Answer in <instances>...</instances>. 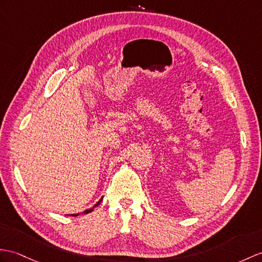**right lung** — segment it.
<instances>
[{
  "label": "right lung",
  "mask_w": 262,
  "mask_h": 262,
  "mask_svg": "<svg viewBox=\"0 0 262 262\" xmlns=\"http://www.w3.org/2000/svg\"><path fill=\"white\" fill-rule=\"evenodd\" d=\"M101 201H102V199H100V200L98 201V202H97V203H96V204H95V205H94V206H93V208H91V209H88V210H86V211H83V214H87V213H90V212H91V211H94V209L96 208V206H98V205H99V203L101 202ZM79 214H80V213H77V214H71V215H72V216H78Z\"/></svg>",
  "instance_id": "right-lung-1"
}]
</instances>
